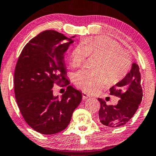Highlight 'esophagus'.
<instances>
[{"label": "esophagus", "instance_id": "obj_1", "mask_svg": "<svg viewBox=\"0 0 156 156\" xmlns=\"http://www.w3.org/2000/svg\"><path fill=\"white\" fill-rule=\"evenodd\" d=\"M82 95H83V99H89V98H91V97L89 96V94H86V92H82Z\"/></svg>", "mask_w": 156, "mask_h": 156}]
</instances>
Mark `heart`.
I'll return each mask as SVG.
<instances>
[{
  "label": "heart",
  "instance_id": "b5f03b06",
  "mask_svg": "<svg viewBox=\"0 0 156 156\" xmlns=\"http://www.w3.org/2000/svg\"><path fill=\"white\" fill-rule=\"evenodd\" d=\"M89 54L100 56L95 64L98 70L82 69L73 76L76 85L88 93L95 92L108 83V77L110 83L120 81L132 65L130 56L121 45L106 35L87 37L76 45L70 52L71 64L73 67L83 65Z\"/></svg>",
  "mask_w": 156,
  "mask_h": 156
}]
</instances>
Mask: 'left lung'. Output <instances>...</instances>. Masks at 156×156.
Segmentation results:
<instances>
[{
    "label": "left lung",
    "instance_id": "left-lung-1",
    "mask_svg": "<svg viewBox=\"0 0 156 156\" xmlns=\"http://www.w3.org/2000/svg\"><path fill=\"white\" fill-rule=\"evenodd\" d=\"M110 91V94L121 99L116 105H107L105 101L98 98L101 104L99 121L108 127L121 126L132 119L142 102L141 75L137 64L132 63L130 71Z\"/></svg>",
    "mask_w": 156,
    "mask_h": 156
}]
</instances>
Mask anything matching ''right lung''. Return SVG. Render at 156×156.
Segmentation results:
<instances>
[{"label":"right lung","mask_w":156,"mask_h":156,"mask_svg":"<svg viewBox=\"0 0 156 156\" xmlns=\"http://www.w3.org/2000/svg\"><path fill=\"white\" fill-rule=\"evenodd\" d=\"M55 30H45L22 49L14 72V93L24 119L43 134L67 128L73 112L82 100V93L68 86L62 95L54 96V84L65 82V54L74 41Z\"/></svg>","instance_id":"add662e5"}]
</instances>
